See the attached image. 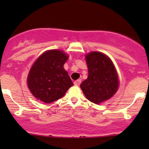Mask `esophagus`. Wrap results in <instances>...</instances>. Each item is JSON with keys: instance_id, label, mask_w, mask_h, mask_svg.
Listing matches in <instances>:
<instances>
[{"instance_id": "esophagus-1", "label": "esophagus", "mask_w": 149, "mask_h": 149, "mask_svg": "<svg viewBox=\"0 0 149 149\" xmlns=\"http://www.w3.org/2000/svg\"><path fill=\"white\" fill-rule=\"evenodd\" d=\"M81 79H78V80L75 81H74V85L75 86H79L81 84Z\"/></svg>"}]
</instances>
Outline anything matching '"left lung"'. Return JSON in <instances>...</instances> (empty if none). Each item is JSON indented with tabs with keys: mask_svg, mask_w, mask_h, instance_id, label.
<instances>
[{
	"mask_svg": "<svg viewBox=\"0 0 149 149\" xmlns=\"http://www.w3.org/2000/svg\"><path fill=\"white\" fill-rule=\"evenodd\" d=\"M86 61L88 76L80 87L89 101L98 104L110 99L118 91V73L112 61L102 52H89Z\"/></svg>",
	"mask_w": 149,
	"mask_h": 149,
	"instance_id": "left-lung-1",
	"label": "left lung"
}]
</instances>
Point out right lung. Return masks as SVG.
Returning a JSON list of instances; mask_svg holds the SVG:
<instances>
[{"instance_id": "1", "label": "right lung", "mask_w": 149, "mask_h": 149, "mask_svg": "<svg viewBox=\"0 0 149 149\" xmlns=\"http://www.w3.org/2000/svg\"><path fill=\"white\" fill-rule=\"evenodd\" d=\"M68 56L61 50L45 52L34 62L29 73L27 84L37 100L51 103L62 98L73 85L63 65Z\"/></svg>"}]
</instances>
